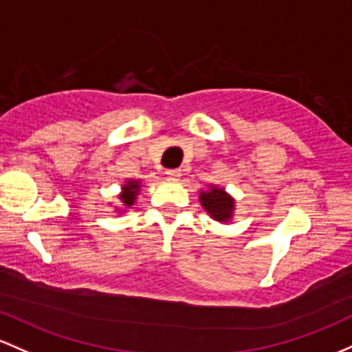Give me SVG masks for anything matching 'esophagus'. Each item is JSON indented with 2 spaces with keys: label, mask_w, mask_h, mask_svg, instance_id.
I'll use <instances>...</instances> for the list:
<instances>
[{
  "label": "esophagus",
  "mask_w": 352,
  "mask_h": 352,
  "mask_svg": "<svg viewBox=\"0 0 352 352\" xmlns=\"http://www.w3.org/2000/svg\"><path fill=\"white\" fill-rule=\"evenodd\" d=\"M166 175L169 177H173V179H177V177L181 176V169L179 168H175V169H166Z\"/></svg>",
  "instance_id": "obj_1"
}]
</instances>
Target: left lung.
Masks as SVG:
<instances>
[{
	"label": "left lung",
	"instance_id": "left-lung-1",
	"mask_svg": "<svg viewBox=\"0 0 352 352\" xmlns=\"http://www.w3.org/2000/svg\"><path fill=\"white\" fill-rule=\"evenodd\" d=\"M201 204L206 209L208 214L216 221H229L234 209V201L232 197L224 192L221 188H211L208 191H203L199 196Z\"/></svg>",
	"mask_w": 352,
	"mask_h": 352
}]
</instances>
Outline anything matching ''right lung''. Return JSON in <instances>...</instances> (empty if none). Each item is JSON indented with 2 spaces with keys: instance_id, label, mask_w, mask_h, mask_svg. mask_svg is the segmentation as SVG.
Wrapping results in <instances>:
<instances>
[{
  "instance_id": "1",
  "label": "right lung",
  "mask_w": 352,
  "mask_h": 352,
  "mask_svg": "<svg viewBox=\"0 0 352 352\" xmlns=\"http://www.w3.org/2000/svg\"><path fill=\"white\" fill-rule=\"evenodd\" d=\"M140 181H126V184L123 186V192L120 195L121 203H124L126 208L133 206L134 199H136L138 192H140Z\"/></svg>"
}]
</instances>
